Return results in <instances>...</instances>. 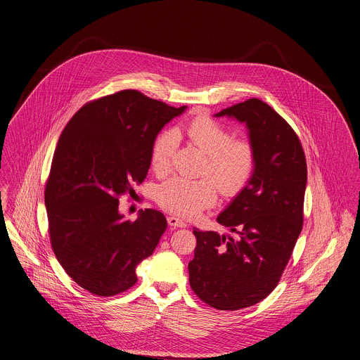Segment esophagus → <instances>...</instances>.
<instances>
[{
    "label": "esophagus",
    "mask_w": 360,
    "mask_h": 360,
    "mask_svg": "<svg viewBox=\"0 0 360 360\" xmlns=\"http://www.w3.org/2000/svg\"><path fill=\"white\" fill-rule=\"evenodd\" d=\"M167 222H168V225L169 226H172V228H186V224L182 221V219H179V218H176V217H167Z\"/></svg>",
    "instance_id": "34e87169"
}]
</instances>
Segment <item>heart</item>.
I'll return each instance as SVG.
<instances>
[{
  "mask_svg": "<svg viewBox=\"0 0 360 360\" xmlns=\"http://www.w3.org/2000/svg\"><path fill=\"white\" fill-rule=\"evenodd\" d=\"M186 135L207 156L201 175L212 179L172 176L159 185L156 201L161 208L175 215L195 218L215 204L217 188L225 198H236L247 188L255 172L257 152L248 139L233 138L229 128L205 116L191 121ZM178 142V132L171 128L156 136L150 156L156 174L165 175L171 171Z\"/></svg>",
  "mask_w": 360,
  "mask_h": 360,
  "instance_id": "1",
  "label": "heart"
}]
</instances>
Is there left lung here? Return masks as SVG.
Returning a JSON list of instances; mask_svg holds the SVG:
<instances>
[{
    "mask_svg": "<svg viewBox=\"0 0 360 360\" xmlns=\"http://www.w3.org/2000/svg\"><path fill=\"white\" fill-rule=\"evenodd\" d=\"M247 124L257 167L247 188L217 218L238 236L193 231L195 294L218 311H238L278 285L302 231L307 160L298 135L268 103L252 98L215 115Z\"/></svg>",
    "mask_w": 360,
    "mask_h": 360,
    "instance_id": "obj_1",
    "label": "left lung"
}]
</instances>
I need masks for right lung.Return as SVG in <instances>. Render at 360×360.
<instances>
[{
    "label": "right lung",
    "mask_w": 360,
    "mask_h": 360,
    "mask_svg": "<svg viewBox=\"0 0 360 360\" xmlns=\"http://www.w3.org/2000/svg\"><path fill=\"white\" fill-rule=\"evenodd\" d=\"M185 109L122 89L86 102L60 134L45 185L49 240L66 274L91 294L131 288L136 265L159 244L160 211L125 221L119 199L145 181L158 134Z\"/></svg>",
    "instance_id": "1"
}]
</instances>
